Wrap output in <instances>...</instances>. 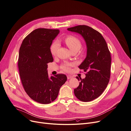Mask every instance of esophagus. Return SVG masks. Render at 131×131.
<instances>
[{"label": "esophagus", "instance_id": "obj_1", "mask_svg": "<svg viewBox=\"0 0 131 131\" xmlns=\"http://www.w3.org/2000/svg\"><path fill=\"white\" fill-rule=\"evenodd\" d=\"M71 78H72V76H71V75H67V79H68V80H69V79H71Z\"/></svg>", "mask_w": 131, "mask_h": 131}]
</instances>
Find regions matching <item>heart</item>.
Segmentation results:
<instances>
[{
	"label": "heart",
	"instance_id": "heart-1",
	"mask_svg": "<svg viewBox=\"0 0 131 131\" xmlns=\"http://www.w3.org/2000/svg\"><path fill=\"white\" fill-rule=\"evenodd\" d=\"M64 42L71 51H78L82 46L80 40L78 38L73 36H68L65 37L64 39ZM58 47H59V44L57 41H54L52 43L50 48V51L52 56L56 55ZM70 66L71 65L69 64H65L62 66L61 68L63 71L68 72L70 71Z\"/></svg>",
	"mask_w": 131,
	"mask_h": 131
}]
</instances>
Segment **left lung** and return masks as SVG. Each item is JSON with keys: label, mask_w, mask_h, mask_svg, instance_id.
Listing matches in <instances>:
<instances>
[{"label": "left lung", "mask_w": 131, "mask_h": 131, "mask_svg": "<svg viewBox=\"0 0 131 131\" xmlns=\"http://www.w3.org/2000/svg\"><path fill=\"white\" fill-rule=\"evenodd\" d=\"M68 30L81 34L85 40L87 56L79 68L86 73L85 79L77 77L79 86L74 90L77 98L88 102L98 98L105 91L110 78L111 54L101 34L85 25L68 28Z\"/></svg>", "instance_id": "8db88e82"}]
</instances>
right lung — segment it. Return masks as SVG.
<instances>
[{
    "label": "right lung",
    "instance_id": "right-lung-1",
    "mask_svg": "<svg viewBox=\"0 0 131 131\" xmlns=\"http://www.w3.org/2000/svg\"><path fill=\"white\" fill-rule=\"evenodd\" d=\"M59 33L56 29H36L26 36L20 48L18 68L22 85L28 96L40 104L53 101L67 80L63 74L50 78L47 72V64L53 61L50 46Z\"/></svg>",
    "mask_w": 131,
    "mask_h": 131
}]
</instances>
